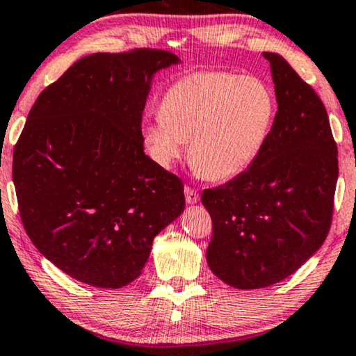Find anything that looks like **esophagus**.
Returning a JSON list of instances; mask_svg holds the SVG:
<instances>
[{"label":"esophagus","mask_w":356,"mask_h":356,"mask_svg":"<svg viewBox=\"0 0 356 356\" xmlns=\"http://www.w3.org/2000/svg\"><path fill=\"white\" fill-rule=\"evenodd\" d=\"M184 197H186L188 204H196V202L200 201V193H197L195 188L184 186Z\"/></svg>","instance_id":"obj_1"}]
</instances>
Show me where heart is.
<instances>
[{
    "label": "heart",
    "mask_w": 356,
    "mask_h": 356,
    "mask_svg": "<svg viewBox=\"0 0 356 356\" xmlns=\"http://www.w3.org/2000/svg\"><path fill=\"white\" fill-rule=\"evenodd\" d=\"M275 116V95L260 78L197 72L168 88L160 118L144 124L142 136L161 167H172L189 142L193 168L211 181H225L261 155Z\"/></svg>",
    "instance_id": "1"
}]
</instances>
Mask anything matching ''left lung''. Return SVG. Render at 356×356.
Masks as SVG:
<instances>
[{"mask_svg": "<svg viewBox=\"0 0 356 356\" xmlns=\"http://www.w3.org/2000/svg\"><path fill=\"white\" fill-rule=\"evenodd\" d=\"M263 57L278 103L268 142L245 172L201 196L212 219L207 265L238 289L280 283L319 250L339 178L324 103L281 55Z\"/></svg>", "mask_w": 356, "mask_h": 356, "instance_id": "obj_1", "label": "left lung"}]
</instances>
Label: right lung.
Listing matches in <instances>:
<instances>
[{
    "label": "right lung",
    "mask_w": 356,
    "mask_h": 356,
    "mask_svg": "<svg viewBox=\"0 0 356 356\" xmlns=\"http://www.w3.org/2000/svg\"><path fill=\"white\" fill-rule=\"evenodd\" d=\"M167 50L93 54L32 106L13 154L22 225L57 268L95 288L140 276L152 242L184 209L183 181L144 154L152 78Z\"/></svg>",
    "instance_id": "obj_1"
}]
</instances>
